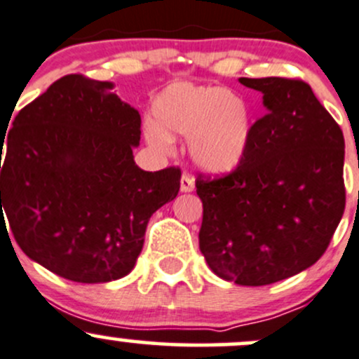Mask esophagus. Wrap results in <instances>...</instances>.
Listing matches in <instances>:
<instances>
[{
	"mask_svg": "<svg viewBox=\"0 0 359 359\" xmlns=\"http://www.w3.org/2000/svg\"><path fill=\"white\" fill-rule=\"evenodd\" d=\"M180 188H181V191H183V194H188V191H194V188H195L194 176H190V175H188V172H183V176H181Z\"/></svg>",
	"mask_w": 359,
	"mask_h": 359,
	"instance_id": "esophagus-1",
	"label": "esophagus"
}]
</instances>
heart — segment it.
Returning a JSON list of instances; mask_svg holds the SVG:
<instances>
[{"label": "heart", "instance_id": "obj_1", "mask_svg": "<svg viewBox=\"0 0 359 359\" xmlns=\"http://www.w3.org/2000/svg\"><path fill=\"white\" fill-rule=\"evenodd\" d=\"M154 119L145 123L149 144L171 150L169 133L190 138L195 163L210 172H227L241 163L250 138L253 114L248 101L221 87L181 82L168 87L154 102Z\"/></svg>", "mask_w": 359, "mask_h": 359}]
</instances>
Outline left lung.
I'll list each match as a JSON object with an SVG mask.
<instances>
[{
    "instance_id": "8db88e82",
    "label": "left lung",
    "mask_w": 359,
    "mask_h": 359,
    "mask_svg": "<svg viewBox=\"0 0 359 359\" xmlns=\"http://www.w3.org/2000/svg\"><path fill=\"white\" fill-rule=\"evenodd\" d=\"M264 94L241 163L224 176L198 172L200 252L210 271L267 286L325 253L346 207L344 135L299 79H240Z\"/></svg>"
}]
</instances>
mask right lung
I'll return each mask as SVG.
<instances>
[{
	"mask_svg": "<svg viewBox=\"0 0 359 359\" xmlns=\"http://www.w3.org/2000/svg\"><path fill=\"white\" fill-rule=\"evenodd\" d=\"M111 88L80 73L63 76L17 114L6 138L1 212L15 241L73 283L132 272L149 219L180 191V168L135 164L140 114Z\"/></svg>",
	"mask_w": 359,
	"mask_h": 359,
	"instance_id": "right-lung-1",
	"label": "right lung"
}]
</instances>
